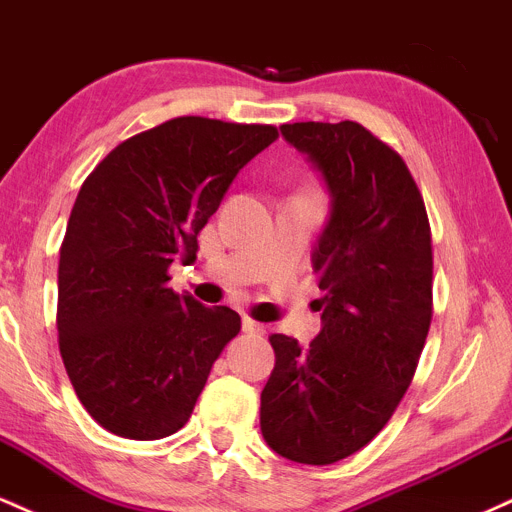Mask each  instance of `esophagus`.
Segmentation results:
<instances>
[{
  "label": "esophagus",
  "instance_id": "obj_1",
  "mask_svg": "<svg viewBox=\"0 0 512 512\" xmlns=\"http://www.w3.org/2000/svg\"><path fill=\"white\" fill-rule=\"evenodd\" d=\"M243 332H248V334H255V337H262V334L267 332V327L260 325V322L250 320V317H243Z\"/></svg>",
  "mask_w": 512,
  "mask_h": 512
}]
</instances>
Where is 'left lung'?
<instances>
[{"mask_svg":"<svg viewBox=\"0 0 512 512\" xmlns=\"http://www.w3.org/2000/svg\"><path fill=\"white\" fill-rule=\"evenodd\" d=\"M281 137L330 192L313 250L322 330L272 334L262 436L276 455L332 464L383 431L414 378L433 315L431 226L402 156L358 122H293Z\"/></svg>","mask_w":512,"mask_h":512,"instance_id":"8db88e82","label":"left lung"}]
</instances>
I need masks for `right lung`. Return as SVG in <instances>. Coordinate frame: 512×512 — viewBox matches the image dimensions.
I'll list each match as a JSON object with an SVG mask.
<instances>
[{
	"mask_svg": "<svg viewBox=\"0 0 512 512\" xmlns=\"http://www.w3.org/2000/svg\"><path fill=\"white\" fill-rule=\"evenodd\" d=\"M272 125L175 117L115 146L81 185L57 269L60 354L105 431L158 440L190 419L240 315L168 286Z\"/></svg>",
	"mask_w": 512,
	"mask_h": 512,
	"instance_id": "add662e5",
	"label": "right lung"
}]
</instances>
